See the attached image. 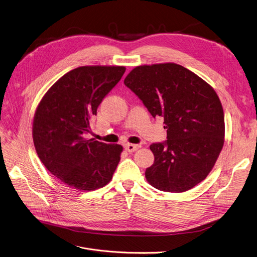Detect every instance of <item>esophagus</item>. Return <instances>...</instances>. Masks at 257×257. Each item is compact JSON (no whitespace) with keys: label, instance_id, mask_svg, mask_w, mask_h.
I'll list each match as a JSON object with an SVG mask.
<instances>
[{"label":"esophagus","instance_id":"obj_1","mask_svg":"<svg viewBox=\"0 0 257 257\" xmlns=\"http://www.w3.org/2000/svg\"><path fill=\"white\" fill-rule=\"evenodd\" d=\"M140 148H141L140 145H133V144H127V145L125 146L126 151L129 152V153H133V152H135L136 150H139Z\"/></svg>","mask_w":257,"mask_h":257}]
</instances>
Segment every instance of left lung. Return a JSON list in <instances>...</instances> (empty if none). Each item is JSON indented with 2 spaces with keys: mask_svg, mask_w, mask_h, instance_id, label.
<instances>
[{
  "mask_svg": "<svg viewBox=\"0 0 257 257\" xmlns=\"http://www.w3.org/2000/svg\"><path fill=\"white\" fill-rule=\"evenodd\" d=\"M124 83L154 116H163L167 141L150 149L155 161L146 179L156 189L180 193L208 177L224 145V112L211 85L176 63L135 67Z\"/></svg>",
  "mask_w": 257,
  "mask_h": 257,
  "instance_id": "left-lung-1",
  "label": "left lung"
}]
</instances>
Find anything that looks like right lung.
Listing matches in <instances>:
<instances>
[{
    "label": "right lung",
    "mask_w": 257,
    "mask_h": 257,
    "mask_svg": "<svg viewBox=\"0 0 257 257\" xmlns=\"http://www.w3.org/2000/svg\"><path fill=\"white\" fill-rule=\"evenodd\" d=\"M124 66H81L67 72L44 94L33 119L39 159L62 183L79 191L104 187L121 159L123 147L87 139L91 119L122 78Z\"/></svg>",
    "instance_id": "obj_1"
}]
</instances>
